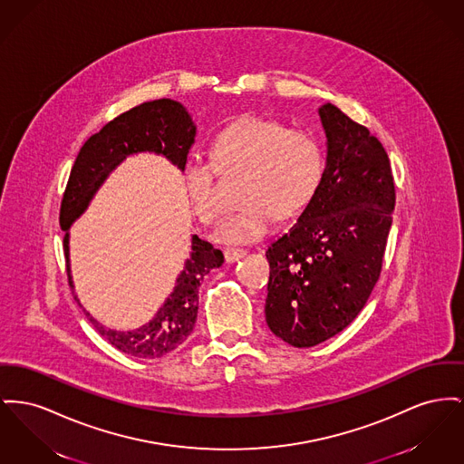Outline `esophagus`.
Returning <instances> with one entry per match:
<instances>
[{
	"label": "esophagus",
	"instance_id": "34e87169",
	"mask_svg": "<svg viewBox=\"0 0 464 464\" xmlns=\"http://www.w3.org/2000/svg\"><path fill=\"white\" fill-rule=\"evenodd\" d=\"M246 252L244 248H233V246H227L226 250H224V257H226V261L227 263H233V261H238L240 257H244Z\"/></svg>",
	"mask_w": 464,
	"mask_h": 464
}]
</instances>
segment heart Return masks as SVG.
Instances as JSON below:
<instances>
[{"instance_id":"1","label":"heart","mask_w":464,"mask_h":464,"mask_svg":"<svg viewBox=\"0 0 464 464\" xmlns=\"http://www.w3.org/2000/svg\"><path fill=\"white\" fill-rule=\"evenodd\" d=\"M211 163L189 161L184 184L196 216L214 224L222 214L216 169L242 171L240 212L226 218L216 238L222 244H252L261 240L278 218L301 214L319 191L326 156L319 138L278 121L244 117L218 131L210 147Z\"/></svg>"}]
</instances>
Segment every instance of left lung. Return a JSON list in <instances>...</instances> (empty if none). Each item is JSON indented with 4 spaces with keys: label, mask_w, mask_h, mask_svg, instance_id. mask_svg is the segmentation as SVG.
<instances>
[{
    "label": "left lung",
    "mask_w": 464,
    "mask_h": 464,
    "mask_svg": "<svg viewBox=\"0 0 464 464\" xmlns=\"http://www.w3.org/2000/svg\"><path fill=\"white\" fill-rule=\"evenodd\" d=\"M319 115L327 140L321 188L266 250V324L300 349L343 331L366 304L381 276L396 203L379 138L331 103Z\"/></svg>",
    "instance_id": "left-lung-1"
}]
</instances>
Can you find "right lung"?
<instances>
[{"instance_id":"add662e5","label":"right lung","mask_w":464,"mask_h":464,"mask_svg":"<svg viewBox=\"0 0 464 464\" xmlns=\"http://www.w3.org/2000/svg\"><path fill=\"white\" fill-rule=\"evenodd\" d=\"M194 137L196 126L189 111L182 103L163 98L141 103L121 113L83 143L72 168L59 212V224L64 231L63 246L66 272L72 289L68 231L70 226L85 212L110 173L128 156L138 152L164 156L184 171ZM222 263L224 256L218 248L201 240L198 235H192L191 256L186 259L184 270L179 275L171 295L147 324L135 331H115L100 324L82 308L83 314L98 333L121 353L140 359L163 357L179 349L189 338L198 317L199 284L205 275L222 266ZM75 300L81 304L77 296Z\"/></svg>"}]
</instances>
